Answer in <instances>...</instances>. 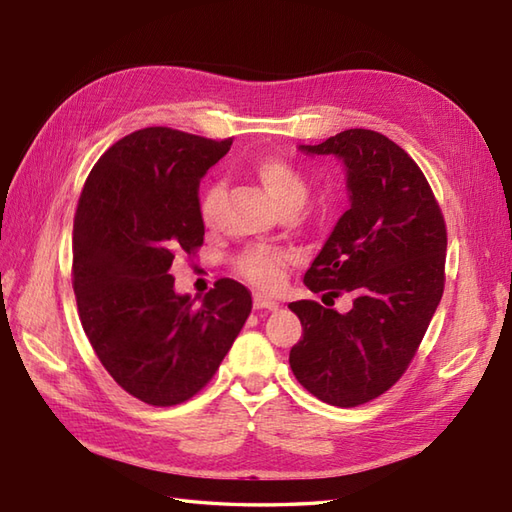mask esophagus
<instances>
[{"instance_id":"obj_1","label":"esophagus","mask_w":512,"mask_h":512,"mask_svg":"<svg viewBox=\"0 0 512 512\" xmlns=\"http://www.w3.org/2000/svg\"><path fill=\"white\" fill-rule=\"evenodd\" d=\"M253 306L257 310H277L279 308V301L268 297V295H262V292H257V295L253 297Z\"/></svg>"}]
</instances>
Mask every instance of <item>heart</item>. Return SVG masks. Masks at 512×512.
<instances>
[{
  "label": "heart",
  "mask_w": 512,
  "mask_h": 512,
  "mask_svg": "<svg viewBox=\"0 0 512 512\" xmlns=\"http://www.w3.org/2000/svg\"><path fill=\"white\" fill-rule=\"evenodd\" d=\"M250 173L259 180L264 191L270 195V200L277 204L279 211L284 209H299L303 200L308 198V180L303 173L292 165L290 160L266 154L257 156L250 160ZM224 198V189L220 182H206L200 191L198 200V211L200 220L211 226L217 220V213H220V204ZM288 255L284 250H270L262 246L246 248L242 255L237 257V273L250 284L262 286V288H273L279 284L281 273L288 264Z\"/></svg>",
  "instance_id": "heart-1"
}]
</instances>
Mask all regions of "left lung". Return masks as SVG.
<instances>
[{
    "label": "left lung",
    "instance_id": "obj_1",
    "mask_svg": "<svg viewBox=\"0 0 512 512\" xmlns=\"http://www.w3.org/2000/svg\"><path fill=\"white\" fill-rule=\"evenodd\" d=\"M299 149L347 169L352 204L303 284L330 301L350 292L352 308L292 301L303 334L290 367L312 396L358 407L396 385L418 352L444 292L447 224L420 167L387 136L345 129Z\"/></svg>",
    "mask_w": 512,
    "mask_h": 512
}]
</instances>
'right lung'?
<instances>
[{"mask_svg":"<svg viewBox=\"0 0 512 512\" xmlns=\"http://www.w3.org/2000/svg\"><path fill=\"white\" fill-rule=\"evenodd\" d=\"M233 145L145 127L96 162L74 213L72 288L96 356L127 394L173 407L209 383L253 308L217 279L202 303L176 295L169 268L204 242L200 178Z\"/></svg>","mask_w":512,"mask_h":512,"instance_id":"obj_1","label":"right lung"}]
</instances>
